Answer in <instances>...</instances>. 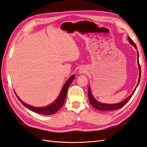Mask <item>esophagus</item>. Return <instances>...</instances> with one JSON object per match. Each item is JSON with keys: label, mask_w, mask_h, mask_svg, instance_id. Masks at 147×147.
I'll list each match as a JSON object with an SVG mask.
<instances>
[{"label": "esophagus", "mask_w": 147, "mask_h": 147, "mask_svg": "<svg viewBox=\"0 0 147 147\" xmlns=\"http://www.w3.org/2000/svg\"><path fill=\"white\" fill-rule=\"evenodd\" d=\"M86 72H87V69L85 68V67H82L80 69V70H79V73H80V74H84L86 73Z\"/></svg>", "instance_id": "obj_1"}]
</instances>
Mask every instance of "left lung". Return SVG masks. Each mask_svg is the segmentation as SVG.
Listing matches in <instances>:
<instances>
[{
	"instance_id": "1",
	"label": "left lung",
	"mask_w": 147,
	"mask_h": 147,
	"mask_svg": "<svg viewBox=\"0 0 147 147\" xmlns=\"http://www.w3.org/2000/svg\"><path fill=\"white\" fill-rule=\"evenodd\" d=\"M128 39H129V43L133 45V46L135 48L136 50H137V48L136 45L135 44V43L133 41V40H131L130 37H128ZM138 53L137 51V63H138V68H139V78H138V83L137 84V86L135 87V89L134 90V91L132 92V93L127 97V99H125V100H123L122 102H120L119 103H117V104H104V103H102L100 102L99 101H97L94 96L92 94L91 92V88L89 87L88 88V97H89V102L91 103V104L92 106L94 107L95 109L99 111H114V110H117L119 109L121 107H122L124 105H125L128 101H129L130 98L131 97V96H133V94H134L135 90H136L137 86L139 84V82L140 81V76H141V69H140V64H139V60H138Z\"/></svg>"
}]
</instances>
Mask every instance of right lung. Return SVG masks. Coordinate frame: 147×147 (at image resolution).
Here are the masks:
<instances>
[{"instance_id": "add662e5", "label": "right lung", "mask_w": 147, "mask_h": 147, "mask_svg": "<svg viewBox=\"0 0 147 147\" xmlns=\"http://www.w3.org/2000/svg\"><path fill=\"white\" fill-rule=\"evenodd\" d=\"M74 78H75L74 74H73L72 76H71V77H69L68 78V80H67L65 82V83L64 84L63 88L61 90V92H60L57 98H56V99L53 102H52L50 105H48V106H45V107H34V106H30V105L29 104H26L19 98V97L16 94V92H15V94H16V96L17 97V98L18 100H19L20 102L23 104L25 107L28 109L29 110L36 113H38L40 114H43V115L53 114L57 112L59 109L63 106L64 103H65V101L67 95V89H68L69 86L71 84V82H73Z\"/></svg>"}]
</instances>
